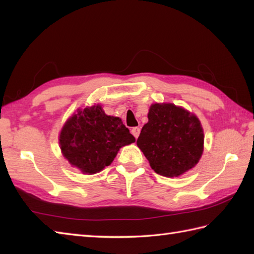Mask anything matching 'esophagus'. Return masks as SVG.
Listing matches in <instances>:
<instances>
[{
	"mask_svg": "<svg viewBox=\"0 0 254 254\" xmlns=\"http://www.w3.org/2000/svg\"><path fill=\"white\" fill-rule=\"evenodd\" d=\"M131 133L133 134L134 138L137 139L139 137V133H140V128H139V127H133L131 129Z\"/></svg>",
	"mask_w": 254,
	"mask_h": 254,
	"instance_id": "1",
	"label": "esophagus"
}]
</instances>
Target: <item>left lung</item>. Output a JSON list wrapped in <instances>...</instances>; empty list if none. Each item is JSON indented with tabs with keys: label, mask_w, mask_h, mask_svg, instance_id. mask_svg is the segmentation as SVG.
Wrapping results in <instances>:
<instances>
[{
	"label": "left lung",
	"mask_w": 254,
	"mask_h": 254,
	"mask_svg": "<svg viewBox=\"0 0 254 254\" xmlns=\"http://www.w3.org/2000/svg\"><path fill=\"white\" fill-rule=\"evenodd\" d=\"M137 146L154 172L179 177L197 164L203 153L204 133L197 117L174 104H153Z\"/></svg>",
	"instance_id": "1"
}]
</instances>
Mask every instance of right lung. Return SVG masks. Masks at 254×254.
<instances>
[{
	"mask_svg": "<svg viewBox=\"0 0 254 254\" xmlns=\"http://www.w3.org/2000/svg\"><path fill=\"white\" fill-rule=\"evenodd\" d=\"M60 148L68 161L85 174L110 165L120 149L136 141L120 117L107 116L101 105L77 110L60 132Z\"/></svg>",
	"mask_w": 254,
	"mask_h": 254,
	"instance_id": "add662e5",
	"label": "right lung"
}]
</instances>
